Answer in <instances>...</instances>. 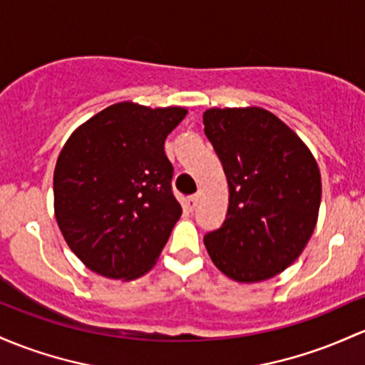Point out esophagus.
Returning a JSON list of instances; mask_svg holds the SVG:
<instances>
[{
    "label": "esophagus",
    "mask_w": 365,
    "mask_h": 365,
    "mask_svg": "<svg viewBox=\"0 0 365 365\" xmlns=\"http://www.w3.org/2000/svg\"><path fill=\"white\" fill-rule=\"evenodd\" d=\"M195 206H197V197H195V195H189V197L185 199V210L192 213V211L195 210Z\"/></svg>",
    "instance_id": "obj_1"
}]
</instances>
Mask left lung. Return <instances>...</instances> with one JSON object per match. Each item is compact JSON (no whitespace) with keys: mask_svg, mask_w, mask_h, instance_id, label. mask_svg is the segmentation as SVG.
Masks as SVG:
<instances>
[{"mask_svg":"<svg viewBox=\"0 0 365 365\" xmlns=\"http://www.w3.org/2000/svg\"><path fill=\"white\" fill-rule=\"evenodd\" d=\"M202 121L228 182L225 222L204 235L207 253L237 282L274 277L314 234L317 163L289 126L259 107L210 109Z\"/></svg>","mask_w":365,"mask_h":365,"instance_id":"left-lung-1","label":"left lung"}]
</instances>
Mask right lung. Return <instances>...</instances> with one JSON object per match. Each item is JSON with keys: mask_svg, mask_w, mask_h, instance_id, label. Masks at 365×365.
<instances>
[{"mask_svg": "<svg viewBox=\"0 0 365 365\" xmlns=\"http://www.w3.org/2000/svg\"><path fill=\"white\" fill-rule=\"evenodd\" d=\"M182 107L115 103L79 126L57 159L55 216L72 253L109 279L154 265L182 215L164 140Z\"/></svg>", "mask_w": 365, "mask_h": 365, "instance_id": "add662e5", "label": "right lung"}]
</instances>
